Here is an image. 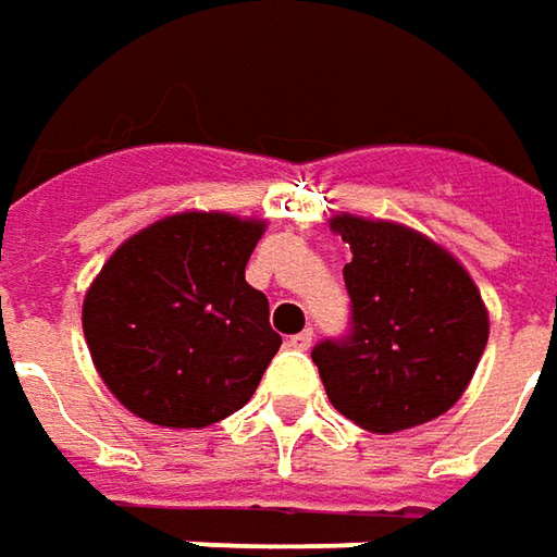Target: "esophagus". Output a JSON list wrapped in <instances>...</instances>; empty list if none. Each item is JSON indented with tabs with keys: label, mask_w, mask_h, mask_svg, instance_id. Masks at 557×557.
I'll use <instances>...</instances> for the list:
<instances>
[{
	"label": "esophagus",
	"mask_w": 557,
	"mask_h": 557,
	"mask_svg": "<svg viewBox=\"0 0 557 557\" xmlns=\"http://www.w3.org/2000/svg\"><path fill=\"white\" fill-rule=\"evenodd\" d=\"M312 341H315V337H312V329H304V332L290 334L288 347H294V350H310Z\"/></svg>",
	"instance_id": "1"
}]
</instances>
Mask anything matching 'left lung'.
Returning a JSON list of instances; mask_svg holds the SVG:
<instances>
[{"label":"left lung","mask_w":557,"mask_h":557,"mask_svg":"<svg viewBox=\"0 0 557 557\" xmlns=\"http://www.w3.org/2000/svg\"><path fill=\"white\" fill-rule=\"evenodd\" d=\"M350 332L312 347L332 406L374 434L453 409L481 362L490 319L471 275L434 242L396 223L334 216Z\"/></svg>","instance_id":"8db88e82"}]
</instances>
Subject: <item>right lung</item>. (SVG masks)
Instances as JSON below:
<instances>
[{"label":"right lung","mask_w":557,"mask_h":557,"mask_svg":"<svg viewBox=\"0 0 557 557\" xmlns=\"http://www.w3.org/2000/svg\"><path fill=\"white\" fill-rule=\"evenodd\" d=\"M260 220L176 213L114 250L83 300L101 381L161 428H207L238 412L278 354L269 300L245 282Z\"/></svg>","instance_id":"right-lung-1"}]
</instances>
